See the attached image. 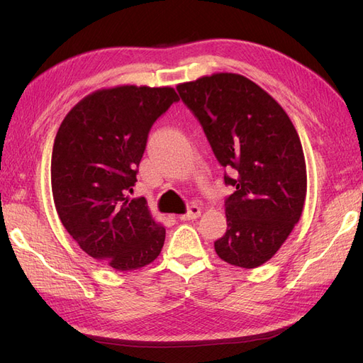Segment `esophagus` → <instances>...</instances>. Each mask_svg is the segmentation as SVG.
Wrapping results in <instances>:
<instances>
[{"instance_id":"esophagus-1","label":"esophagus","mask_w":363,"mask_h":363,"mask_svg":"<svg viewBox=\"0 0 363 363\" xmlns=\"http://www.w3.org/2000/svg\"><path fill=\"white\" fill-rule=\"evenodd\" d=\"M200 215H201V208L199 206H191L189 211L180 215L179 218L182 219V221H189V219H196Z\"/></svg>"}]
</instances>
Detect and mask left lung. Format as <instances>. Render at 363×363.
I'll list each match as a JSON object with an SVG mask.
<instances>
[{
    "instance_id": "left-lung-1",
    "label": "left lung",
    "mask_w": 363,
    "mask_h": 363,
    "mask_svg": "<svg viewBox=\"0 0 363 363\" xmlns=\"http://www.w3.org/2000/svg\"><path fill=\"white\" fill-rule=\"evenodd\" d=\"M200 121L218 162L232 174L225 184L227 232L215 242L230 265L268 262L300 221L307 191L298 133L283 107L247 77L218 72L177 86Z\"/></svg>"
}]
</instances>
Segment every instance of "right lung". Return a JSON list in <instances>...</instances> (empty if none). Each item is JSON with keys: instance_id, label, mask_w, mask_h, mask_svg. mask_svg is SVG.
Wrapping results in <instances>:
<instances>
[{"instance_id": "obj_1", "label": "right lung", "mask_w": 363, "mask_h": 363, "mask_svg": "<svg viewBox=\"0 0 363 363\" xmlns=\"http://www.w3.org/2000/svg\"><path fill=\"white\" fill-rule=\"evenodd\" d=\"M180 98L172 87L116 86L84 96L54 139L51 189L63 227L91 257L133 271L160 255L164 227L144 196L131 200L156 119Z\"/></svg>"}]
</instances>
